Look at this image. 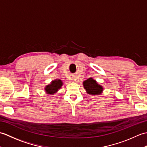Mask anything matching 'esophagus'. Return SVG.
Returning a JSON list of instances; mask_svg holds the SVG:
<instances>
[{"instance_id": "34e87169", "label": "esophagus", "mask_w": 147, "mask_h": 147, "mask_svg": "<svg viewBox=\"0 0 147 147\" xmlns=\"http://www.w3.org/2000/svg\"><path fill=\"white\" fill-rule=\"evenodd\" d=\"M74 77H75V76H74ZM73 80H74V81H76V78H73Z\"/></svg>"}]
</instances>
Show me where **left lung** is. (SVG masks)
I'll return each instance as SVG.
<instances>
[{
	"label": "left lung",
	"mask_w": 147,
	"mask_h": 147,
	"mask_svg": "<svg viewBox=\"0 0 147 147\" xmlns=\"http://www.w3.org/2000/svg\"><path fill=\"white\" fill-rule=\"evenodd\" d=\"M84 88L86 93L90 95H99L103 92V86L96 82L93 78H89L88 79L83 82Z\"/></svg>",
	"instance_id": "obj_1"
}]
</instances>
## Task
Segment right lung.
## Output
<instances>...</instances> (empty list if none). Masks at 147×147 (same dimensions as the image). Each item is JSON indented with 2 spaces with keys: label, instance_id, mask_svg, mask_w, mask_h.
<instances>
[{
  "label": "right lung",
  "instance_id": "1",
  "mask_svg": "<svg viewBox=\"0 0 147 147\" xmlns=\"http://www.w3.org/2000/svg\"><path fill=\"white\" fill-rule=\"evenodd\" d=\"M63 85V82L60 79H55L52 81L49 85L45 86V92L48 95H54L57 93Z\"/></svg>",
  "mask_w": 147,
  "mask_h": 147
}]
</instances>
